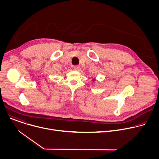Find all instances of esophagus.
I'll use <instances>...</instances> for the list:
<instances>
[{"mask_svg": "<svg viewBox=\"0 0 159 159\" xmlns=\"http://www.w3.org/2000/svg\"><path fill=\"white\" fill-rule=\"evenodd\" d=\"M79 68H80V66L79 65H74V69L75 70H78L79 69Z\"/></svg>", "mask_w": 159, "mask_h": 159, "instance_id": "34e87169", "label": "esophagus"}]
</instances>
